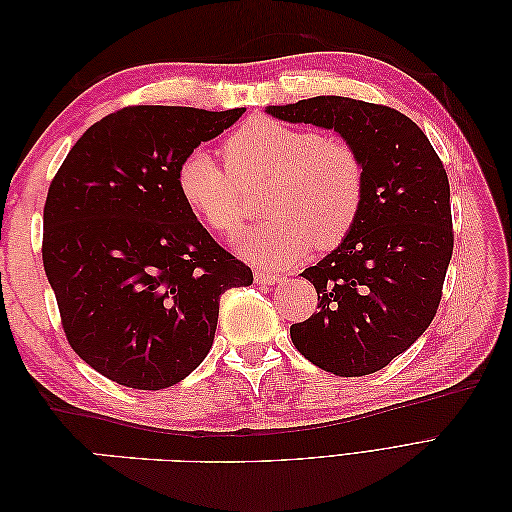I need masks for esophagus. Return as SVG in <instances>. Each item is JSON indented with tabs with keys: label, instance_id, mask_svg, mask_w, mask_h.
Masks as SVG:
<instances>
[{
	"label": "esophagus",
	"instance_id": "esophagus-1",
	"mask_svg": "<svg viewBox=\"0 0 512 512\" xmlns=\"http://www.w3.org/2000/svg\"><path fill=\"white\" fill-rule=\"evenodd\" d=\"M280 280H282V277L277 275V273H271V271H256V284H260V286H273V284H277Z\"/></svg>",
	"mask_w": 512,
	"mask_h": 512
}]
</instances>
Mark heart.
<instances>
[{"mask_svg":"<svg viewBox=\"0 0 512 512\" xmlns=\"http://www.w3.org/2000/svg\"><path fill=\"white\" fill-rule=\"evenodd\" d=\"M222 151L226 166L203 149L190 151L177 166V192L211 232L237 237L247 211L243 190L265 183L260 207L271 218L241 241V252L258 265H292L312 245L335 250L359 220L365 168L344 138L254 117Z\"/></svg>","mask_w":512,"mask_h":512,"instance_id":"heart-1","label":"heart"}]
</instances>
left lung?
Masks as SVG:
<instances>
[{
	"instance_id": "1",
	"label": "left lung",
	"mask_w": 512,
	"mask_h": 512,
	"mask_svg": "<svg viewBox=\"0 0 512 512\" xmlns=\"http://www.w3.org/2000/svg\"><path fill=\"white\" fill-rule=\"evenodd\" d=\"M267 113L335 130L359 151L361 215L337 250L301 273L318 292V312L292 324L290 337L335 376L374 374L438 312L455 241L444 164L423 130L391 106L316 96Z\"/></svg>"
}]
</instances>
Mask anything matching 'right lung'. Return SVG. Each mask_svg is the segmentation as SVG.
<instances>
[{
	"label": "right lung",
	"mask_w": 512,
	"mask_h": 512,
	"mask_svg": "<svg viewBox=\"0 0 512 512\" xmlns=\"http://www.w3.org/2000/svg\"><path fill=\"white\" fill-rule=\"evenodd\" d=\"M243 113L126 106L96 121L53 177L44 271L68 344L108 380L160 391L190 376L213 344L220 294L254 282L175 183L179 162Z\"/></svg>",
	"instance_id": "add662e5"
}]
</instances>
